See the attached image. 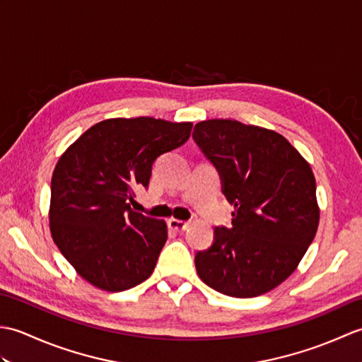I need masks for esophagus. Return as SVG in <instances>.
<instances>
[{
	"label": "esophagus",
	"mask_w": 362,
	"mask_h": 362,
	"mask_svg": "<svg viewBox=\"0 0 362 362\" xmlns=\"http://www.w3.org/2000/svg\"><path fill=\"white\" fill-rule=\"evenodd\" d=\"M188 226H189V222H187V221H180V219H174V218L168 221V227L171 230H175V232H185Z\"/></svg>",
	"instance_id": "1"
}]
</instances>
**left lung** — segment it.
<instances>
[{
	"label": "left lung",
	"mask_w": 362,
	"mask_h": 362,
	"mask_svg": "<svg viewBox=\"0 0 362 362\" xmlns=\"http://www.w3.org/2000/svg\"><path fill=\"white\" fill-rule=\"evenodd\" d=\"M193 138L218 169L235 206L232 227L214 228L196 253L201 280L230 297H257L296 271L319 226L311 166L283 135L235 119H209Z\"/></svg>",
	"instance_id": "8db88e82"
}]
</instances>
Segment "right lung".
Segmentation results:
<instances>
[{
	"label": "right lung",
	"instance_id": "add662e5",
	"mask_svg": "<svg viewBox=\"0 0 362 362\" xmlns=\"http://www.w3.org/2000/svg\"><path fill=\"white\" fill-rule=\"evenodd\" d=\"M193 122L112 118L83 132L54 168L49 228L76 272L121 292L148 280L168 240L165 221L130 209L152 163L187 143Z\"/></svg>",
	"mask_w": 362,
	"mask_h": 362
}]
</instances>
